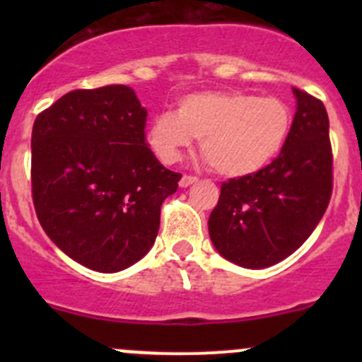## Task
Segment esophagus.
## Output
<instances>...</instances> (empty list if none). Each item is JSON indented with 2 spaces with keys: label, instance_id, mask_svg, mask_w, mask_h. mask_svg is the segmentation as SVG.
I'll return each instance as SVG.
<instances>
[{
  "label": "esophagus",
  "instance_id": "1",
  "mask_svg": "<svg viewBox=\"0 0 362 362\" xmlns=\"http://www.w3.org/2000/svg\"><path fill=\"white\" fill-rule=\"evenodd\" d=\"M194 182H198V178H196L194 175H184V177L180 178V187H189V185H192Z\"/></svg>",
  "mask_w": 362,
  "mask_h": 362
}]
</instances>
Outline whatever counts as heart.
<instances>
[{"mask_svg": "<svg viewBox=\"0 0 362 362\" xmlns=\"http://www.w3.org/2000/svg\"><path fill=\"white\" fill-rule=\"evenodd\" d=\"M293 126L289 105L243 90H206L184 96L177 110L152 120L148 141L164 163H175L199 138L208 166L226 177H245L282 152Z\"/></svg>", "mask_w": 362, "mask_h": 362, "instance_id": "b5f03b06", "label": "heart"}]
</instances>
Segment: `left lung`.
Returning <instances> with one entry per match:
<instances>
[{
  "mask_svg": "<svg viewBox=\"0 0 362 362\" xmlns=\"http://www.w3.org/2000/svg\"><path fill=\"white\" fill-rule=\"evenodd\" d=\"M289 138L268 166L222 182L208 218L211 243L243 268L276 264L312 235L333 192L329 119L320 100L294 89Z\"/></svg>",
  "mask_w": 362,
  "mask_h": 362,
  "instance_id": "8db88e82",
  "label": "left lung"
}]
</instances>
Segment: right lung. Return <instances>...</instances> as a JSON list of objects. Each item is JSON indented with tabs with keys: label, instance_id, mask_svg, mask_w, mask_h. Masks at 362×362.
Returning <instances> with one entry per match:
<instances>
[{
	"label": "right lung",
	"instance_id": "obj_1",
	"mask_svg": "<svg viewBox=\"0 0 362 362\" xmlns=\"http://www.w3.org/2000/svg\"><path fill=\"white\" fill-rule=\"evenodd\" d=\"M147 110L126 86L76 89L40 112L31 192L43 231L73 261L115 273L154 245L180 173L147 147Z\"/></svg>",
	"mask_w": 362,
	"mask_h": 362
}]
</instances>
